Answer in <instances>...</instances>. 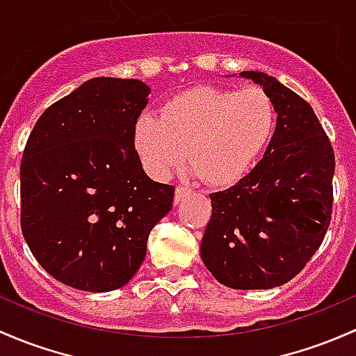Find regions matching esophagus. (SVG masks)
I'll return each mask as SVG.
<instances>
[{"instance_id": "1", "label": "esophagus", "mask_w": 356, "mask_h": 356, "mask_svg": "<svg viewBox=\"0 0 356 356\" xmlns=\"http://www.w3.org/2000/svg\"><path fill=\"white\" fill-rule=\"evenodd\" d=\"M191 193H193V191H191L189 188H186V186H177V188H175V194H174L175 204L181 203V201L184 200V197H188Z\"/></svg>"}]
</instances>
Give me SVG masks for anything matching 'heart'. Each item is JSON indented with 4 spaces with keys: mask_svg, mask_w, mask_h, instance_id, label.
Instances as JSON below:
<instances>
[{
    "mask_svg": "<svg viewBox=\"0 0 356 356\" xmlns=\"http://www.w3.org/2000/svg\"><path fill=\"white\" fill-rule=\"evenodd\" d=\"M276 109L259 87H201L143 114L134 126V149L148 174L165 179L186 159L211 184H232L252 167L275 129Z\"/></svg>",
    "mask_w": 356,
    "mask_h": 356,
    "instance_id": "b5f03b06",
    "label": "heart"
}]
</instances>
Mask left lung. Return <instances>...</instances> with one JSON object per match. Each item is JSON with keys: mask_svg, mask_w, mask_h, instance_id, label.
<instances>
[{"mask_svg": "<svg viewBox=\"0 0 356 356\" xmlns=\"http://www.w3.org/2000/svg\"><path fill=\"white\" fill-rule=\"evenodd\" d=\"M271 97L276 128L264 156L235 186L209 194L201 259L222 285L266 290L304 269L332 213L334 152L312 107L261 71H242Z\"/></svg>", "mask_w": 356, "mask_h": 356, "instance_id": "1", "label": "left lung"}]
</instances>
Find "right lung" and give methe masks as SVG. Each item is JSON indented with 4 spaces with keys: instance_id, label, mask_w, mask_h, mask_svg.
Masks as SVG:
<instances>
[{
    "instance_id": "obj_1",
    "label": "right lung",
    "mask_w": 356,
    "mask_h": 356,
    "mask_svg": "<svg viewBox=\"0 0 356 356\" xmlns=\"http://www.w3.org/2000/svg\"><path fill=\"white\" fill-rule=\"evenodd\" d=\"M149 92L133 78H92L47 107L25 145V242L52 278L76 290L124 286L172 208L174 188L152 181L134 149Z\"/></svg>"
}]
</instances>
